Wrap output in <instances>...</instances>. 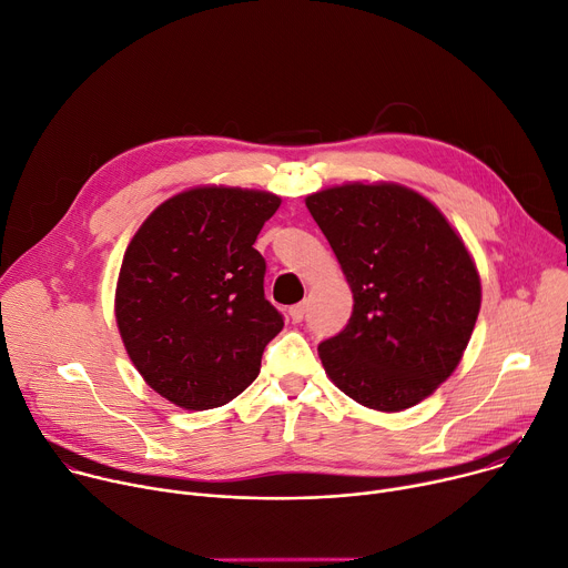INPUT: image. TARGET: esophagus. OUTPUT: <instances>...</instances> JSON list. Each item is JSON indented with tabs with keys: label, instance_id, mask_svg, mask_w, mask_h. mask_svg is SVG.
Here are the masks:
<instances>
[{
	"label": "esophagus",
	"instance_id": "34e87169",
	"mask_svg": "<svg viewBox=\"0 0 568 568\" xmlns=\"http://www.w3.org/2000/svg\"><path fill=\"white\" fill-rule=\"evenodd\" d=\"M290 317H292V322H294V324L303 322V317H305V305H303V303L292 305V307H290Z\"/></svg>",
	"mask_w": 568,
	"mask_h": 568
}]
</instances>
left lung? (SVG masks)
<instances>
[{"mask_svg":"<svg viewBox=\"0 0 568 568\" xmlns=\"http://www.w3.org/2000/svg\"><path fill=\"white\" fill-rule=\"evenodd\" d=\"M353 292L344 331L320 344L328 378L359 405L400 412L459 365L480 313L462 237L419 192L346 183L305 199Z\"/></svg>","mask_w":568,"mask_h":568,"instance_id":"obj_1","label":"left lung"}]
</instances>
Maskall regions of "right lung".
<instances>
[{
    "mask_svg": "<svg viewBox=\"0 0 568 568\" xmlns=\"http://www.w3.org/2000/svg\"><path fill=\"white\" fill-rule=\"evenodd\" d=\"M263 190L203 185L153 211L126 246L115 320L144 383L185 409H213L261 374L283 315L265 298L253 242L278 211Z\"/></svg>",
    "mask_w": 568,
    "mask_h": 568,
    "instance_id": "right-lung-1",
    "label": "right lung"
}]
</instances>
